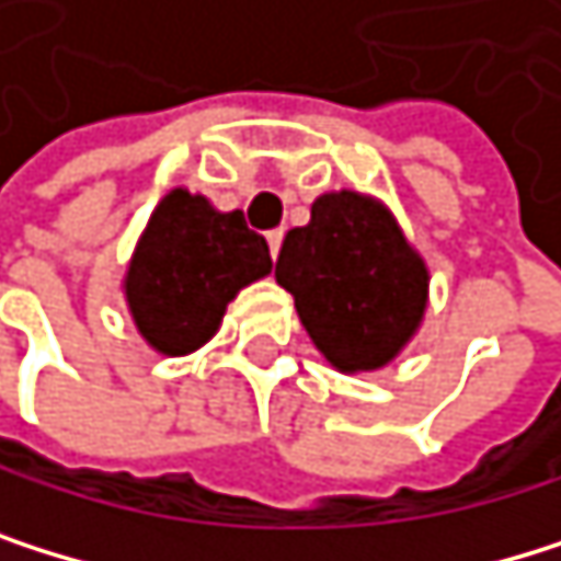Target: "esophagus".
<instances>
[{"instance_id":"esophagus-1","label":"esophagus","mask_w":561,"mask_h":561,"mask_svg":"<svg viewBox=\"0 0 561 561\" xmlns=\"http://www.w3.org/2000/svg\"><path fill=\"white\" fill-rule=\"evenodd\" d=\"M280 243H284V230H271L267 233V247H271V257L277 261V254H280Z\"/></svg>"}]
</instances>
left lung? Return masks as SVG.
Wrapping results in <instances>:
<instances>
[{
	"instance_id": "left-lung-1",
	"label": "left lung",
	"mask_w": 561,
	"mask_h": 561,
	"mask_svg": "<svg viewBox=\"0 0 561 561\" xmlns=\"http://www.w3.org/2000/svg\"><path fill=\"white\" fill-rule=\"evenodd\" d=\"M277 284L341 375L391 364L428 311V264L394 214L357 190H331L311 204V224L284 237Z\"/></svg>"
}]
</instances>
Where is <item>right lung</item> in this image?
Wrapping results in <instances>:
<instances>
[{
    "mask_svg": "<svg viewBox=\"0 0 561 561\" xmlns=\"http://www.w3.org/2000/svg\"><path fill=\"white\" fill-rule=\"evenodd\" d=\"M274 271L267 240L240 210H217L204 193L170 190L139 233L126 264L129 318L157 354L183 357L204 347L227 304Z\"/></svg>",
    "mask_w": 561,
    "mask_h": 561,
    "instance_id": "add662e5",
    "label": "right lung"
}]
</instances>
